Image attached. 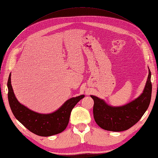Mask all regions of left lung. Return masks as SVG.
Instances as JSON below:
<instances>
[{
  "mask_svg": "<svg viewBox=\"0 0 158 158\" xmlns=\"http://www.w3.org/2000/svg\"><path fill=\"white\" fill-rule=\"evenodd\" d=\"M142 93L137 98L122 106H112L105 100L91 95L94 101L93 108L95 121L104 130L121 132L128 130L138 122L146 111L151 101V72Z\"/></svg>",
  "mask_w": 158,
  "mask_h": 158,
  "instance_id": "8db88e82",
  "label": "left lung"
}]
</instances>
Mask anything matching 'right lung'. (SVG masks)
I'll list each match as a JSON object with an SVG mask.
<instances>
[{
	"mask_svg": "<svg viewBox=\"0 0 158 158\" xmlns=\"http://www.w3.org/2000/svg\"><path fill=\"white\" fill-rule=\"evenodd\" d=\"M8 98L14 117L28 130L41 136H50L60 133L67 127L72 110L84 95L72 98L55 111L43 114L33 111L18 102L11 84V74L8 80Z\"/></svg>",
	"mask_w": 158,
	"mask_h": 158,
	"instance_id": "add662e5",
	"label": "right lung"
}]
</instances>
